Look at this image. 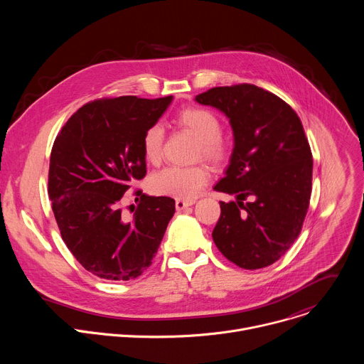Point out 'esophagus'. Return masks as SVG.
<instances>
[{"label":"esophagus","instance_id":"obj_1","mask_svg":"<svg viewBox=\"0 0 364 364\" xmlns=\"http://www.w3.org/2000/svg\"><path fill=\"white\" fill-rule=\"evenodd\" d=\"M193 205V201H186V200H176V209L177 210H183L186 207Z\"/></svg>","mask_w":364,"mask_h":364}]
</instances>
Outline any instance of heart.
<instances>
[{"instance_id":"obj_1","label":"heart","mask_w":364,"mask_h":364,"mask_svg":"<svg viewBox=\"0 0 364 364\" xmlns=\"http://www.w3.org/2000/svg\"><path fill=\"white\" fill-rule=\"evenodd\" d=\"M177 122L190 131L197 139V155L213 164H222L229 157V145L220 136L222 124L209 109L186 108L178 112ZM164 141V128L160 124L151 125L142 138V152L148 163H159ZM210 174L204 167H177L168 166L155 171L148 187L157 196H168L178 200H193L207 186Z\"/></svg>"}]
</instances>
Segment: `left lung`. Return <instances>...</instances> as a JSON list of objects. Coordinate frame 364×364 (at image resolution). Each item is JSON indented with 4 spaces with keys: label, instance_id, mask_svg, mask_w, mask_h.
I'll use <instances>...</instances> for the list:
<instances>
[{
    "label": "left lung",
    "instance_id": "1",
    "mask_svg": "<svg viewBox=\"0 0 364 364\" xmlns=\"http://www.w3.org/2000/svg\"><path fill=\"white\" fill-rule=\"evenodd\" d=\"M196 102L225 114L233 131L230 163L215 190L236 201H220L213 240L243 269L269 267L292 246L308 212L313 155L302 124L288 103L255 85L212 87Z\"/></svg>",
    "mask_w": 364,
    "mask_h": 364
}]
</instances>
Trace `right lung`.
<instances>
[{
	"mask_svg": "<svg viewBox=\"0 0 364 364\" xmlns=\"http://www.w3.org/2000/svg\"><path fill=\"white\" fill-rule=\"evenodd\" d=\"M171 102L173 96L93 100L69 118L51 148L48 197L62 239L79 264L102 279L138 278L174 216L170 197L142 194L132 220L119 207L125 191L146 173L144 134Z\"/></svg>",
	"mask_w": 364,
	"mask_h": 364,
	"instance_id": "right-lung-1",
	"label": "right lung"
}]
</instances>
